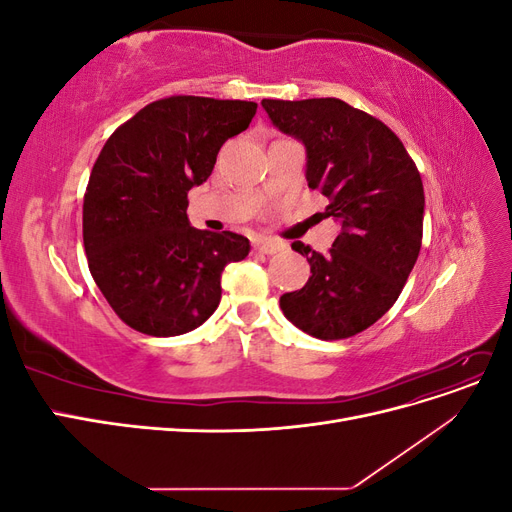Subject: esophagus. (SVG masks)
<instances>
[{
	"label": "esophagus",
	"instance_id": "obj_1",
	"mask_svg": "<svg viewBox=\"0 0 512 512\" xmlns=\"http://www.w3.org/2000/svg\"><path fill=\"white\" fill-rule=\"evenodd\" d=\"M254 250L260 252V254H277V252L284 250V243L275 241V239L260 237V239H254Z\"/></svg>",
	"mask_w": 512,
	"mask_h": 512
}]
</instances>
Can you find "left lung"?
Returning a JSON list of instances; mask_svg holds the SVG:
<instances>
[{
  "label": "left lung",
  "mask_w": 512,
  "mask_h": 512,
  "mask_svg": "<svg viewBox=\"0 0 512 512\" xmlns=\"http://www.w3.org/2000/svg\"><path fill=\"white\" fill-rule=\"evenodd\" d=\"M273 126L305 147V179L342 222L329 254L301 241L309 277L280 297L284 316L318 339H346L380 320L421 252L425 192L399 141L376 117L337 98L262 100Z\"/></svg>",
  "instance_id": "obj_1"
}]
</instances>
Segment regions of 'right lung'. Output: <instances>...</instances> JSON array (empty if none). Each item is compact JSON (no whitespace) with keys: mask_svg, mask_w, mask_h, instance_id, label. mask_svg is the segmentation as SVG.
Segmentation results:
<instances>
[{"mask_svg":"<svg viewBox=\"0 0 512 512\" xmlns=\"http://www.w3.org/2000/svg\"><path fill=\"white\" fill-rule=\"evenodd\" d=\"M256 102L173 96L119 126L91 168L83 243L104 299L128 327L173 337L200 327L222 299V271L250 254L237 232L198 230L188 192L209 179L220 147Z\"/></svg>","mask_w":512,"mask_h":512,"instance_id":"1","label":"right lung"}]
</instances>
